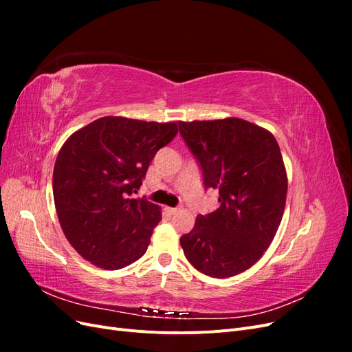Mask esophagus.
Listing matches in <instances>:
<instances>
[{
    "mask_svg": "<svg viewBox=\"0 0 352 352\" xmlns=\"http://www.w3.org/2000/svg\"><path fill=\"white\" fill-rule=\"evenodd\" d=\"M166 211L168 212V214H175V212H177V208H173V207H166Z\"/></svg>",
    "mask_w": 352,
    "mask_h": 352,
    "instance_id": "obj_1",
    "label": "esophagus"
}]
</instances>
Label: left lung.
<instances>
[{
	"instance_id": "1",
	"label": "left lung",
	"mask_w": 352,
	"mask_h": 352,
	"mask_svg": "<svg viewBox=\"0 0 352 352\" xmlns=\"http://www.w3.org/2000/svg\"><path fill=\"white\" fill-rule=\"evenodd\" d=\"M179 132L220 202L180 238L185 257L211 278L239 274L263 257L283 216L287 177L278 141L236 117L179 122Z\"/></svg>"
}]
</instances>
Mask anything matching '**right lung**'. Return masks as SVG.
<instances>
[{
  "label": "right lung",
  "instance_id": "add662e5",
  "mask_svg": "<svg viewBox=\"0 0 352 352\" xmlns=\"http://www.w3.org/2000/svg\"><path fill=\"white\" fill-rule=\"evenodd\" d=\"M177 124L101 117L63 144L52 192L60 226L85 260L119 270L145 254L162 210L133 198L160 148Z\"/></svg>",
  "mask_w": 352,
  "mask_h": 352
}]
</instances>
